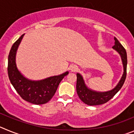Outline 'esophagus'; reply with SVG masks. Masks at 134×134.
Listing matches in <instances>:
<instances>
[{
  "mask_svg": "<svg viewBox=\"0 0 134 134\" xmlns=\"http://www.w3.org/2000/svg\"><path fill=\"white\" fill-rule=\"evenodd\" d=\"M77 69H78L77 66H75V65H72V66H71L70 70L72 71V72H75V71L77 70Z\"/></svg>",
  "mask_w": 134,
  "mask_h": 134,
  "instance_id": "obj_1",
  "label": "esophagus"
}]
</instances>
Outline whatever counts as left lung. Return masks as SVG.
I'll return each instance as SVG.
<instances>
[{"label": "left lung", "mask_w": 134, "mask_h": 134, "mask_svg": "<svg viewBox=\"0 0 134 134\" xmlns=\"http://www.w3.org/2000/svg\"><path fill=\"white\" fill-rule=\"evenodd\" d=\"M115 45L112 47L119 54L124 66V74L117 86L113 89L107 92H97L88 88L86 86L84 79L79 73L76 74V92L80 100L88 105H99L107 103L114 97L115 94L122 87L127 74V53L125 48L119 43L118 39L114 37Z\"/></svg>", "instance_id": "left-lung-1"}]
</instances>
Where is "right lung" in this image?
Returning <instances> with one entry per match:
<instances>
[{"label":"right lung","mask_w":134,"mask_h":134,"mask_svg":"<svg viewBox=\"0 0 134 134\" xmlns=\"http://www.w3.org/2000/svg\"><path fill=\"white\" fill-rule=\"evenodd\" d=\"M24 34L11 47L8 58V75L12 85L22 99L35 105H42L53 97L60 82L68 72L37 81L26 79L17 69L15 62L16 50Z\"/></svg>","instance_id":"obj_1"}]
</instances>
